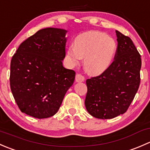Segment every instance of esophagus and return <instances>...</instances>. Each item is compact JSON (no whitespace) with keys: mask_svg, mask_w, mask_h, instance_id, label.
<instances>
[{"mask_svg":"<svg viewBox=\"0 0 150 150\" xmlns=\"http://www.w3.org/2000/svg\"><path fill=\"white\" fill-rule=\"evenodd\" d=\"M84 80L85 78L81 74H77L75 75V81L76 82H83V81H84Z\"/></svg>","mask_w":150,"mask_h":150,"instance_id":"obj_1","label":"esophagus"}]
</instances>
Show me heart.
<instances>
[{
    "mask_svg": "<svg viewBox=\"0 0 150 150\" xmlns=\"http://www.w3.org/2000/svg\"><path fill=\"white\" fill-rule=\"evenodd\" d=\"M117 46L114 39L99 31L85 32L78 35L75 45L68 47L67 57L73 65L84 58V68L92 75L102 74L112 64Z\"/></svg>",
    "mask_w": 150,
    "mask_h": 150,
    "instance_id": "b5f03b06",
    "label": "heart"
}]
</instances>
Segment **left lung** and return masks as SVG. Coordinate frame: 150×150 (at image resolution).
Wrapping results in <instances>:
<instances>
[{
    "mask_svg": "<svg viewBox=\"0 0 150 150\" xmlns=\"http://www.w3.org/2000/svg\"><path fill=\"white\" fill-rule=\"evenodd\" d=\"M115 33L114 61L100 75L86 80L85 106L96 118L111 119L125 113L139 87L141 55L129 37Z\"/></svg>",
    "mask_w": 150,
    "mask_h": 150,
    "instance_id": "left-lung-1",
    "label": "left lung"
}]
</instances>
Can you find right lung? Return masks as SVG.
Here are the masks:
<instances>
[{
	"mask_svg": "<svg viewBox=\"0 0 150 150\" xmlns=\"http://www.w3.org/2000/svg\"><path fill=\"white\" fill-rule=\"evenodd\" d=\"M65 30L45 28L22 42L12 57L10 87L22 112L38 119L54 115L75 72L64 68Z\"/></svg>",
	"mask_w": 150,
	"mask_h": 150,
	"instance_id": "1",
	"label": "right lung"
}]
</instances>
